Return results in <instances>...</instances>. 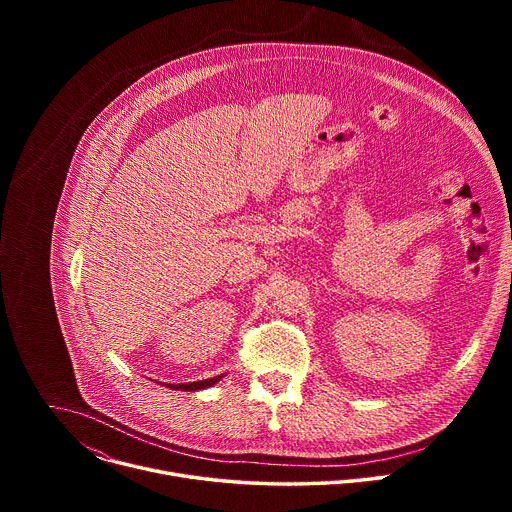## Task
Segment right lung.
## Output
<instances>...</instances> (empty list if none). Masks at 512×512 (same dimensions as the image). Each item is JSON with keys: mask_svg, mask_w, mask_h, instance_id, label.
<instances>
[{"mask_svg": "<svg viewBox=\"0 0 512 512\" xmlns=\"http://www.w3.org/2000/svg\"><path fill=\"white\" fill-rule=\"evenodd\" d=\"M225 375H218L212 379H204V381H194V383H176V385H166L170 389H180V391H200V389H208L212 385H216Z\"/></svg>", "mask_w": 512, "mask_h": 512, "instance_id": "right-lung-1", "label": "right lung"}]
</instances>
